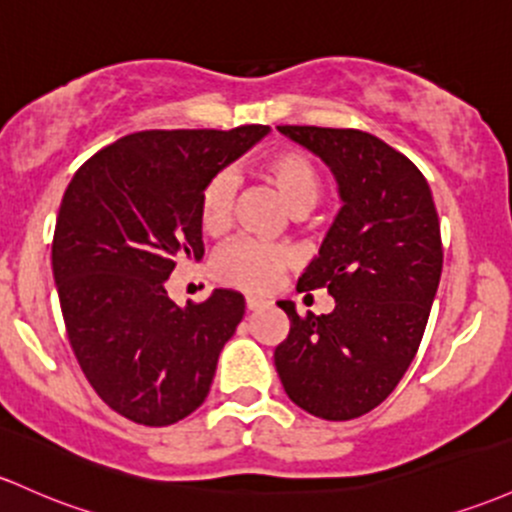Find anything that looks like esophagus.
Returning <instances> with one entry per match:
<instances>
[{"label":"esophagus","instance_id":"esophagus-1","mask_svg":"<svg viewBox=\"0 0 512 512\" xmlns=\"http://www.w3.org/2000/svg\"><path fill=\"white\" fill-rule=\"evenodd\" d=\"M245 306H247V311H260V308L267 306V301L265 299H255V296H247Z\"/></svg>","mask_w":512,"mask_h":512}]
</instances>
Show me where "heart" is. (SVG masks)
Wrapping results in <instances>:
<instances>
[{
  "mask_svg": "<svg viewBox=\"0 0 512 512\" xmlns=\"http://www.w3.org/2000/svg\"><path fill=\"white\" fill-rule=\"evenodd\" d=\"M269 182L282 194L294 216H306L320 199V177L316 167L294 150L269 155L262 165ZM235 199V179L228 172L216 174L199 199V223L204 233L221 235L230 226V209ZM286 267V255L277 247L255 240H235L216 252L211 262L213 277L233 289L262 294L279 279Z\"/></svg>",
  "mask_w": 512,
  "mask_h": 512,
  "instance_id": "heart-1",
  "label": "heart"
}]
</instances>
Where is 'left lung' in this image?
Returning a JSON list of instances; mask_svg holds the SVG:
<instances>
[{"instance_id":"8db88e82","label":"left lung","mask_w":512,"mask_h":512,"mask_svg":"<svg viewBox=\"0 0 512 512\" xmlns=\"http://www.w3.org/2000/svg\"><path fill=\"white\" fill-rule=\"evenodd\" d=\"M277 128L328 165L342 206L296 286H325L335 308L299 316L279 301L291 328L274 364L296 406L352 420L386 401L418 352L442 274L440 218L418 167L372 133Z\"/></svg>"}]
</instances>
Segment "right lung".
Instances as JSON below:
<instances>
[{"instance_id": "add662e5", "label": "right lung", "mask_w": 512, "mask_h": 512, "mask_svg": "<svg viewBox=\"0 0 512 512\" xmlns=\"http://www.w3.org/2000/svg\"><path fill=\"white\" fill-rule=\"evenodd\" d=\"M267 133H131L89 157L67 184L53 235L67 338L101 401L133 423L172 425L209 396L245 299L213 289L206 301L177 306L165 282L177 265L204 257L206 184Z\"/></svg>"}]
</instances>
